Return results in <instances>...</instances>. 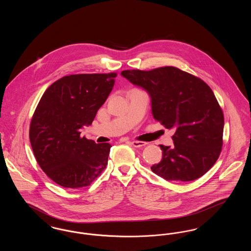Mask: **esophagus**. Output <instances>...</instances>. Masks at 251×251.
I'll use <instances>...</instances> for the list:
<instances>
[{
    "mask_svg": "<svg viewBox=\"0 0 251 251\" xmlns=\"http://www.w3.org/2000/svg\"><path fill=\"white\" fill-rule=\"evenodd\" d=\"M131 144L134 148H142L147 145L146 142H141V141H131Z\"/></svg>",
    "mask_w": 251,
    "mask_h": 251,
    "instance_id": "1",
    "label": "esophagus"
}]
</instances>
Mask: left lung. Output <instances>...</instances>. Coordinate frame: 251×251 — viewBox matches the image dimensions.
I'll use <instances>...</instances> for the list:
<instances>
[{
	"label": "left lung",
	"instance_id": "8db88e82",
	"mask_svg": "<svg viewBox=\"0 0 251 251\" xmlns=\"http://www.w3.org/2000/svg\"><path fill=\"white\" fill-rule=\"evenodd\" d=\"M121 76L148 92L154 120L175 129L174 145H160L163 157L152 172L167 180L201 178L215 165L223 144L224 116L210 86L175 67L123 71Z\"/></svg>",
	"mask_w": 251,
	"mask_h": 251
}]
</instances>
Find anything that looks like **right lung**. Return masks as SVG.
<instances>
[{
    "mask_svg": "<svg viewBox=\"0 0 251 251\" xmlns=\"http://www.w3.org/2000/svg\"><path fill=\"white\" fill-rule=\"evenodd\" d=\"M117 73L74 74L51 84L30 125V142L39 167L66 188L89 185L107 166L111 145L82 137L115 84Z\"/></svg>",
    "mask_w": 251,
    "mask_h": 251,
    "instance_id": "1",
    "label": "right lung"
}]
</instances>
